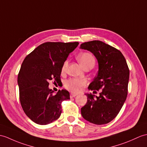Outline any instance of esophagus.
Here are the masks:
<instances>
[{
    "instance_id": "1",
    "label": "esophagus",
    "mask_w": 147,
    "mask_h": 147,
    "mask_svg": "<svg viewBox=\"0 0 147 147\" xmlns=\"http://www.w3.org/2000/svg\"><path fill=\"white\" fill-rule=\"evenodd\" d=\"M77 95V94H76V93H71V94H70V98H74V97H75Z\"/></svg>"
}]
</instances>
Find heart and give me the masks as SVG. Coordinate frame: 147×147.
I'll use <instances>...</instances> for the list:
<instances>
[{"label": "heart", "mask_w": 147, "mask_h": 147, "mask_svg": "<svg viewBox=\"0 0 147 147\" xmlns=\"http://www.w3.org/2000/svg\"><path fill=\"white\" fill-rule=\"evenodd\" d=\"M78 59L84 68L90 65H93V66H94V57L90 53L84 52L80 53V54H78ZM67 64V61H66L64 63L62 68H61L62 73H64L66 71ZM85 84H86V81L84 80L81 79V78H71V79L66 81V83H64V87L68 90L77 93V92H79L81 90Z\"/></svg>", "instance_id": "obj_1"}]
</instances>
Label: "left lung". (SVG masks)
Here are the masks:
<instances>
[{"label":"left lung","mask_w":147,"mask_h":147,"mask_svg":"<svg viewBox=\"0 0 147 147\" xmlns=\"http://www.w3.org/2000/svg\"><path fill=\"white\" fill-rule=\"evenodd\" d=\"M80 48L90 51L98 62V73L88 86L102 90L100 96L85 94L87 103L81 109L82 117L93 124L108 123L117 117L127 99L129 70L120 51L100 40L84 42Z\"/></svg>","instance_id":"obj_1"}]
</instances>
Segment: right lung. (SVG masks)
Segmentation results:
<instances>
[{
    "mask_svg": "<svg viewBox=\"0 0 147 147\" xmlns=\"http://www.w3.org/2000/svg\"><path fill=\"white\" fill-rule=\"evenodd\" d=\"M79 42H47L40 44L22 62L18 78L22 108L30 120L47 125L61 114V103L69 100V93L59 90L56 94L49 88V81H61V68L69 53Z\"/></svg>",
    "mask_w": 147,
    "mask_h": 147,
    "instance_id": "right-lung-1",
    "label": "right lung"
}]
</instances>
